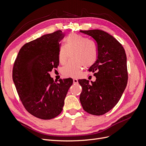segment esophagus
Returning <instances> with one entry per match:
<instances>
[{
	"label": "esophagus",
	"mask_w": 146,
	"mask_h": 146,
	"mask_svg": "<svg viewBox=\"0 0 146 146\" xmlns=\"http://www.w3.org/2000/svg\"><path fill=\"white\" fill-rule=\"evenodd\" d=\"M78 83V80L76 79V78H74V79H73V83L76 84V83Z\"/></svg>",
	"instance_id": "obj_1"
}]
</instances>
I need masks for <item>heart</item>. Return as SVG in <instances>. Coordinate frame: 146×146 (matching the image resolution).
Here are the masks:
<instances>
[{"label": "heart", "instance_id": "b5f03b06", "mask_svg": "<svg viewBox=\"0 0 146 146\" xmlns=\"http://www.w3.org/2000/svg\"><path fill=\"white\" fill-rule=\"evenodd\" d=\"M72 53L73 60L69 61L62 69V73L65 77H78L84 66H91L98 57V48L94 43L87 37L74 33L67 36L65 46L62 45L58 48L60 63L65 64Z\"/></svg>", "mask_w": 146, "mask_h": 146}]
</instances>
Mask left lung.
<instances>
[{"label": "left lung", "instance_id": "left-lung-1", "mask_svg": "<svg viewBox=\"0 0 146 146\" xmlns=\"http://www.w3.org/2000/svg\"><path fill=\"white\" fill-rule=\"evenodd\" d=\"M92 37L97 44L98 57L89 69L94 73V82L78 80L82 87L80 100L83 109L94 115H102L116 106L128 83L126 55L122 45L102 30L80 31Z\"/></svg>", "mask_w": 146, "mask_h": 146}]
</instances>
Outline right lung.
I'll return each mask as SVG.
<instances>
[{
	"mask_svg": "<svg viewBox=\"0 0 146 146\" xmlns=\"http://www.w3.org/2000/svg\"><path fill=\"white\" fill-rule=\"evenodd\" d=\"M61 30L25 44L15 61L12 78L21 101L29 113L42 119L61 113L72 78L54 81L49 72L57 68Z\"/></svg>",
	"mask_w": 146,
	"mask_h": 146,
	"instance_id": "add662e5",
	"label": "right lung"
}]
</instances>
